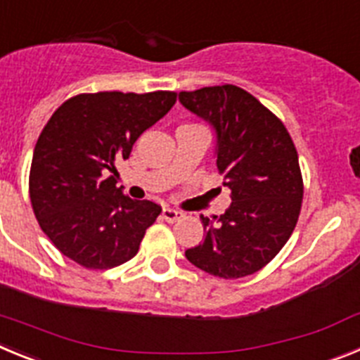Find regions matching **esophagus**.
<instances>
[{"label":"esophagus","instance_id":"obj_1","mask_svg":"<svg viewBox=\"0 0 360 360\" xmlns=\"http://www.w3.org/2000/svg\"><path fill=\"white\" fill-rule=\"evenodd\" d=\"M184 216L182 211H176V209H171V207H164V211H162V218L165 219V221H176V219H180Z\"/></svg>","mask_w":360,"mask_h":360}]
</instances>
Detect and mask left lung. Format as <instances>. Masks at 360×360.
<instances>
[{
    "label": "left lung",
    "mask_w": 360,
    "mask_h": 360,
    "mask_svg": "<svg viewBox=\"0 0 360 360\" xmlns=\"http://www.w3.org/2000/svg\"><path fill=\"white\" fill-rule=\"evenodd\" d=\"M184 108L216 131V165L231 189L219 216H200L205 238L186 257L207 274L238 279L262 270L287 243L303 202V176L285 124L234 84L180 91Z\"/></svg>",
    "instance_id": "8db88e82"
}]
</instances>
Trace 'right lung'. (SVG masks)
<instances>
[{
    "instance_id": "right-lung-1",
    "label": "right lung",
    "mask_w": 360,
    "mask_h": 360,
    "mask_svg": "<svg viewBox=\"0 0 360 360\" xmlns=\"http://www.w3.org/2000/svg\"><path fill=\"white\" fill-rule=\"evenodd\" d=\"M176 103L174 91H98L68 98L41 131L32 157L30 202L41 229L86 269L129 262L160 205L117 187L115 162Z\"/></svg>"
}]
</instances>
